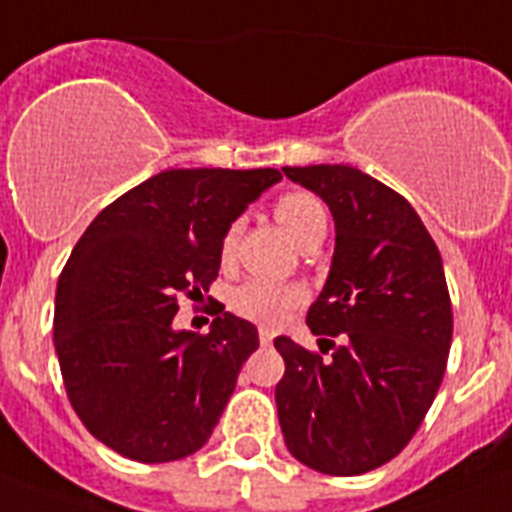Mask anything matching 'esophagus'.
Here are the masks:
<instances>
[{
    "label": "esophagus",
    "instance_id": "obj_1",
    "mask_svg": "<svg viewBox=\"0 0 512 512\" xmlns=\"http://www.w3.org/2000/svg\"><path fill=\"white\" fill-rule=\"evenodd\" d=\"M259 340H261V345H272V340H274L272 329H259Z\"/></svg>",
    "mask_w": 512,
    "mask_h": 512
}]
</instances>
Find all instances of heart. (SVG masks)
Returning a JSON list of instances; mask_svg holds the SVG:
<instances>
[{"label": "heart", "mask_w": 512, "mask_h": 512, "mask_svg": "<svg viewBox=\"0 0 512 512\" xmlns=\"http://www.w3.org/2000/svg\"><path fill=\"white\" fill-rule=\"evenodd\" d=\"M274 219L301 248L311 246L316 240H324V235H327V211L319 204V198H314L311 193H301V190L285 193L274 204ZM235 246H238V225H230L222 235V243H219L222 261L232 259ZM303 298H306L303 287L293 285V282L251 280L235 287L230 306L235 314L248 319V322L274 327L295 306H301Z\"/></svg>", "instance_id": "heart-1"}]
</instances>
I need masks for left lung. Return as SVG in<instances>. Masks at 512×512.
I'll use <instances>...</instances> for the list:
<instances>
[{"label": "left lung", "instance_id": "1", "mask_svg": "<svg viewBox=\"0 0 512 512\" xmlns=\"http://www.w3.org/2000/svg\"><path fill=\"white\" fill-rule=\"evenodd\" d=\"M335 219V253L308 329L332 358L277 337L274 400L287 450L329 476H361L403 450L432 408L453 340L442 256L400 193L348 164L282 167ZM338 345H334V337Z\"/></svg>", "mask_w": 512, "mask_h": 512}]
</instances>
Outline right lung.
Here are the masks:
<instances>
[{
    "instance_id": "add662e5",
    "label": "right lung",
    "mask_w": 512,
    "mask_h": 512,
    "mask_svg": "<svg viewBox=\"0 0 512 512\" xmlns=\"http://www.w3.org/2000/svg\"><path fill=\"white\" fill-rule=\"evenodd\" d=\"M280 180L272 167L159 172L73 248L57 282L54 348L75 413L114 453L170 463L211 437L259 332L225 306L209 335L177 329V303L209 290L227 227Z\"/></svg>"
}]
</instances>
